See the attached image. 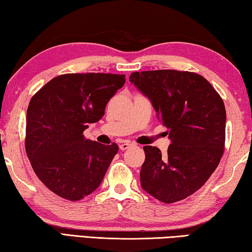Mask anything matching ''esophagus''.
<instances>
[{
	"label": "esophagus",
	"instance_id": "esophagus-1",
	"mask_svg": "<svg viewBox=\"0 0 252 252\" xmlns=\"http://www.w3.org/2000/svg\"><path fill=\"white\" fill-rule=\"evenodd\" d=\"M131 145H132V143H131V142H129V141L122 142V143L120 144V150H121V151H126V150L129 149Z\"/></svg>",
	"mask_w": 252,
	"mask_h": 252
}]
</instances>
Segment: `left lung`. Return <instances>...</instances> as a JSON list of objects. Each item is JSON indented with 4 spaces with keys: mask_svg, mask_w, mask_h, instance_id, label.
I'll return each instance as SVG.
<instances>
[{
    "mask_svg": "<svg viewBox=\"0 0 252 252\" xmlns=\"http://www.w3.org/2000/svg\"><path fill=\"white\" fill-rule=\"evenodd\" d=\"M152 102L172 140L165 155L144 146L141 186L165 204L198 190L216 170L225 151L226 109L203 76L172 69L135 71L130 76Z\"/></svg>",
    "mask_w": 252,
    "mask_h": 252,
    "instance_id": "left-lung-1",
    "label": "left lung"
}]
</instances>
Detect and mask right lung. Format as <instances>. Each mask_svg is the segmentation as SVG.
Segmentation results:
<instances>
[{
	"instance_id": "1",
	"label": "right lung",
	"mask_w": 252,
	"mask_h": 252,
	"mask_svg": "<svg viewBox=\"0 0 252 252\" xmlns=\"http://www.w3.org/2000/svg\"><path fill=\"white\" fill-rule=\"evenodd\" d=\"M125 75L88 72L53 78L32 97L26 114L25 150L36 175L49 190L71 202L93 193L118 153L117 143L86 139Z\"/></svg>"
}]
</instances>
